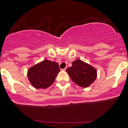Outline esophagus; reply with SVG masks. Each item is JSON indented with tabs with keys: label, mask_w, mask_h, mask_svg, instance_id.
<instances>
[{
	"label": "esophagus",
	"mask_w": 128,
	"mask_h": 128,
	"mask_svg": "<svg viewBox=\"0 0 128 128\" xmlns=\"http://www.w3.org/2000/svg\"><path fill=\"white\" fill-rule=\"evenodd\" d=\"M66 70V68H64V69H62V70H64V71H65Z\"/></svg>",
	"instance_id": "34e87169"
}]
</instances>
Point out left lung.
<instances>
[{
  "label": "left lung",
  "mask_w": 128,
  "mask_h": 128,
  "mask_svg": "<svg viewBox=\"0 0 128 128\" xmlns=\"http://www.w3.org/2000/svg\"><path fill=\"white\" fill-rule=\"evenodd\" d=\"M66 72L74 83L80 87H88L96 78L97 71L90 64L77 59L72 62V66Z\"/></svg>",
  "instance_id": "1"
}]
</instances>
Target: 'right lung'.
Returning a JSON list of instances; mask_svg holds the SVG:
<instances>
[{"instance_id": "obj_1", "label": "right lung", "mask_w": 128, "mask_h": 128, "mask_svg": "<svg viewBox=\"0 0 128 128\" xmlns=\"http://www.w3.org/2000/svg\"><path fill=\"white\" fill-rule=\"evenodd\" d=\"M59 72L58 63L45 59L29 68L27 76L33 87L44 89L54 83Z\"/></svg>"}]
</instances>
